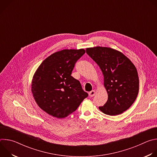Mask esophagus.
Here are the masks:
<instances>
[{
	"label": "esophagus",
	"mask_w": 157,
	"mask_h": 157,
	"mask_svg": "<svg viewBox=\"0 0 157 157\" xmlns=\"http://www.w3.org/2000/svg\"><path fill=\"white\" fill-rule=\"evenodd\" d=\"M94 95H95V91H94V90L89 93V96L90 97H93Z\"/></svg>",
	"instance_id": "esophagus-1"
}]
</instances>
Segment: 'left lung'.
Masks as SVG:
<instances>
[{
  "instance_id": "left-lung-1",
  "label": "left lung",
  "mask_w": 157,
  "mask_h": 157,
  "mask_svg": "<svg viewBox=\"0 0 157 157\" xmlns=\"http://www.w3.org/2000/svg\"><path fill=\"white\" fill-rule=\"evenodd\" d=\"M86 51L101 68L108 94L107 102L99 109L109 116L122 114L132 105L139 93L136 66L123 53L113 48L97 47Z\"/></svg>"
}]
</instances>
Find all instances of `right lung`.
<instances>
[{
    "mask_svg": "<svg viewBox=\"0 0 157 157\" xmlns=\"http://www.w3.org/2000/svg\"><path fill=\"white\" fill-rule=\"evenodd\" d=\"M84 49L63 50L44 59L32 79V92L38 105L55 117L62 119L75 112L88 94L71 76Z\"/></svg>",
    "mask_w": 157,
    "mask_h": 157,
    "instance_id": "obj_1",
    "label": "right lung"
}]
</instances>
